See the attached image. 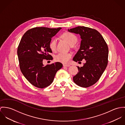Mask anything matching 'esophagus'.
I'll use <instances>...</instances> for the list:
<instances>
[{"instance_id": "esophagus-1", "label": "esophagus", "mask_w": 125, "mask_h": 125, "mask_svg": "<svg viewBox=\"0 0 125 125\" xmlns=\"http://www.w3.org/2000/svg\"><path fill=\"white\" fill-rule=\"evenodd\" d=\"M70 66L69 65H65V64H63V67H69Z\"/></svg>"}]
</instances>
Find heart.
I'll return each instance as SVG.
<instances>
[{"label": "heart", "instance_id": "b5f03b06", "mask_svg": "<svg viewBox=\"0 0 125 125\" xmlns=\"http://www.w3.org/2000/svg\"><path fill=\"white\" fill-rule=\"evenodd\" d=\"M62 37L65 39L69 44L72 46L78 42V38L77 36L74 34L70 32H65L63 34ZM56 40L53 39L49 43V47L50 49L55 51L56 50ZM72 55L70 53H59L56 55L55 59L56 61L64 64H67L69 62L70 59L71 58Z\"/></svg>", "mask_w": 125, "mask_h": 125}]
</instances>
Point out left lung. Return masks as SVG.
I'll return each mask as SVG.
<instances>
[{"label":"left lung","instance_id":"left-lung-1","mask_svg":"<svg viewBox=\"0 0 125 125\" xmlns=\"http://www.w3.org/2000/svg\"><path fill=\"white\" fill-rule=\"evenodd\" d=\"M68 31L80 34L82 39L80 49L73 60L79 62L85 60L83 67H78L79 72L73 77V81L81 87H89L99 80L107 67L108 46L102 35L95 29L78 26L68 29Z\"/></svg>","mask_w":125,"mask_h":125}]
</instances>
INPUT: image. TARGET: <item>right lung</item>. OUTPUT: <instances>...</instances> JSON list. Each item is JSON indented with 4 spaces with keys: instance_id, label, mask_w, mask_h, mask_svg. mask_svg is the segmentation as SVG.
I'll return each instance as SVG.
<instances>
[{
    "instance_id": "1",
    "label": "right lung",
    "mask_w": 125,
    "mask_h": 125,
    "mask_svg": "<svg viewBox=\"0 0 125 125\" xmlns=\"http://www.w3.org/2000/svg\"><path fill=\"white\" fill-rule=\"evenodd\" d=\"M62 29L36 27L27 31L18 47L17 54L21 70L32 85L44 88L54 81L56 72L63 65L56 62L44 66L43 59L52 60L49 47L51 38Z\"/></svg>"
}]
</instances>
